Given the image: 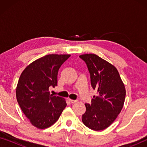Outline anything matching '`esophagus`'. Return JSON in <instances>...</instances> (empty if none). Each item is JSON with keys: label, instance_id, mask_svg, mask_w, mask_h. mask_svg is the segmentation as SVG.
Returning <instances> with one entry per match:
<instances>
[{"label": "esophagus", "instance_id": "obj_1", "mask_svg": "<svg viewBox=\"0 0 147 147\" xmlns=\"http://www.w3.org/2000/svg\"><path fill=\"white\" fill-rule=\"evenodd\" d=\"M78 101V100H72V99H69V102H71V103H73V104H74V103H76V102H77Z\"/></svg>", "mask_w": 147, "mask_h": 147}]
</instances>
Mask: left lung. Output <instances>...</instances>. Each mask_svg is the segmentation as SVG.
<instances>
[{
    "label": "left lung",
    "instance_id": "obj_1",
    "mask_svg": "<svg viewBox=\"0 0 147 147\" xmlns=\"http://www.w3.org/2000/svg\"><path fill=\"white\" fill-rule=\"evenodd\" d=\"M80 57L89 70L91 85L97 90L91 104H86L82 122L90 129L102 130L111 125L121 112L126 90L118 70L96 54H84Z\"/></svg>",
    "mask_w": 147,
    "mask_h": 147
}]
</instances>
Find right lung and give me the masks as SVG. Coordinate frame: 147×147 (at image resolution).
Returning <instances> with one entry per match:
<instances>
[{
  "instance_id": "obj_1",
  "label": "right lung",
  "mask_w": 147,
  "mask_h": 147,
  "mask_svg": "<svg viewBox=\"0 0 147 147\" xmlns=\"http://www.w3.org/2000/svg\"><path fill=\"white\" fill-rule=\"evenodd\" d=\"M70 55L49 54L29 64L20 76L16 96L22 111L34 126L45 129L55 123L66 107L63 98L50 94L57 74Z\"/></svg>"
}]
</instances>
